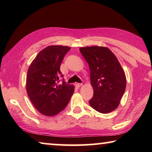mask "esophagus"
<instances>
[{"label":"esophagus","instance_id":"obj_1","mask_svg":"<svg viewBox=\"0 0 152 152\" xmlns=\"http://www.w3.org/2000/svg\"><path fill=\"white\" fill-rule=\"evenodd\" d=\"M82 85V84H81V83H76V87H78V88L80 87Z\"/></svg>","mask_w":152,"mask_h":152}]
</instances>
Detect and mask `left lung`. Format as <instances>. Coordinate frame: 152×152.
Returning <instances> with one entry per match:
<instances>
[{"label": "left lung", "mask_w": 152, "mask_h": 152, "mask_svg": "<svg viewBox=\"0 0 152 152\" xmlns=\"http://www.w3.org/2000/svg\"><path fill=\"white\" fill-rule=\"evenodd\" d=\"M88 64L94 94L92 108L106 114L119 105L126 88V76L119 61L109 48L91 46L80 48Z\"/></svg>", "instance_id": "obj_1"}]
</instances>
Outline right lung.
I'll use <instances>...</instances> for the list:
<instances>
[{"instance_id": "obj_1", "label": "right lung", "mask_w": 152, "mask_h": 152, "mask_svg": "<svg viewBox=\"0 0 152 152\" xmlns=\"http://www.w3.org/2000/svg\"><path fill=\"white\" fill-rule=\"evenodd\" d=\"M70 47L48 46L39 51L29 66L26 80L27 92L38 111L51 117L65 109L74 93V86L63 80L58 84L60 65Z\"/></svg>"}]
</instances>
